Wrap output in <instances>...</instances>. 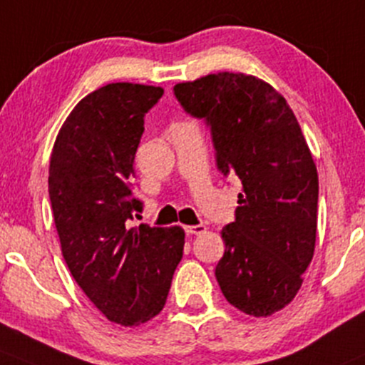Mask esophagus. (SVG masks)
<instances>
[{"mask_svg":"<svg viewBox=\"0 0 365 365\" xmlns=\"http://www.w3.org/2000/svg\"><path fill=\"white\" fill-rule=\"evenodd\" d=\"M187 235H200L207 232V227L205 225H191V227H184Z\"/></svg>","mask_w":365,"mask_h":365,"instance_id":"esophagus-1","label":"esophagus"}]
</instances>
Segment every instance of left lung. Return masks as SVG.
Returning <instances> with one entry per match:
<instances>
[{
  "label": "left lung",
  "mask_w": 365,
  "mask_h": 365,
  "mask_svg": "<svg viewBox=\"0 0 365 365\" xmlns=\"http://www.w3.org/2000/svg\"><path fill=\"white\" fill-rule=\"evenodd\" d=\"M174 95L207 123L221 174L242 182L235 221L221 230V292L242 313L270 317L300 290L317 242L318 172L299 121L253 75L210 73L175 84Z\"/></svg>",
  "instance_id": "left-lung-1"
}]
</instances>
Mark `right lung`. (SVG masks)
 Listing matches in <instances>:
<instances>
[{
	"instance_id": "right-lung-1",
	"label": "right lung",
	"mask_w": 365,
	"mask_h": 365,
	"mask_svg": "<svg viewBox=\"0 0 365 365\" xmlns=\"http://www.w3.org/2000/svg\"><path fill=\"white\" fill-rule=\"evenodd\" d=\"M163 89L115 82L89 93L63 123L48 167V197L63 258L110 322L155 318L182 258L181 227H131L142 202L131 193L144 115Z\"/></svg>"
}]
</instances>
